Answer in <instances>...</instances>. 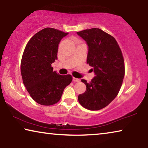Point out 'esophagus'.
Returning a JSON list of instances; mask_svg holds the SVG:
<instances>
[{
  "mask_svg": "<svg viewBox=\"0 0 148 148\" xmlns=\"http://www.w3.org/2000/svg\"><path fill=\"white\" fill-rule=\"evenodd\" d=\"M72 81L74 82H79V79L76 78V77H73V78H72Z\"/></svg>",
  "mask_w": 148,
  "mask_h": 148,
  "instance_id": "esophagus-1",
  "label": "esophagus"
}]
</instances>
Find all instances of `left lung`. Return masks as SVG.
Instances as JSON below:
<instances>
[{
	"mask_svg": "<svg viewBox=\"0 0 148 148\" xmlns=\"http://www.w3.org/2000/svg\"><path fill=\"white\" fill-rule=\"evenodd\" d=\"M88 46L87 63L95 76L90 82L82 79L86 91L78 95L79 104L89 110L104 108L116 98L125 76L121 50L113 36L92 28L77 32Z\"/></svg>",
	"mask_w": 148,
	"mask_h": 148,
	"instance_id": "left-lung-1",
	"label": "left lung"
}]
</instances>
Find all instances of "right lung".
<instances>
[{"mask_svg": "<svg viewBox=\"0 0 148 148\" xmlns=\"http://www.w3.org/2000/svg\"><path fill=\"white\" fill-rule=\"evenodd\" d=\"M68 34L47 27L35 34L25 48L21 62L23 84L32 99L41 105L58 102L72 80L71 75H59L51 67L57 59L59 42Z\"/></svg>", "mask_w": 148, "mask_h": 148, "instance_id": "right-lung-1", "label": "right lung"}]
</instances>
